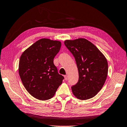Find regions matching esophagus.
I'll use <instances>...</instances> for the list:
<instances>
[{
	"mask_svg": "<svg viewBox=\"0 0 127 127\" xmlns=\"http://www.w3.org/2000/svg\"><path fill=\"white\" fill-rule=\"evenodd\" d=\"M64 77H65V80H67V78H68V76L67 75H65V76H64Z\"/></svg>",
	"mask_w": 127,
	"mask_h": 127,
	"instance_id": "1",
	"label": "esophagus"
}]
</instances>
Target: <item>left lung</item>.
Here are the masks:
<instances>
[{"instance_id": "8db88e82", "label": "left lung", "mask_w": 127, "mask_h": 127, "mask_svg": "<svg viewBox=\"0 0 127 127\" xmlns=\"http://www.w3.org/2000/svg\"><path fill=\"white\" fill-rule=\"evenodd\" d=\"M65 45L76 60L79 78L71 86L77 98L85 100L95 96L101 89L107 77V60L91 42L84 38L66 40Z\"/></svg>"}]
</instances>
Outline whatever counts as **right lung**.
<instances>
[{"label":"right lung","instance_id":"1","mask_svg":"<svg viewBox=\"0 0 127 127\" xmlns=\"http://www.w3.org/2000/svg\"><path fill=\"white\" fill-rule=\"evenodd\" d=\"M61 46L60 41L43 38L21 55L19 74L22 82L27 91L38 100L52 98L62 83L64 77L53 62Z\"/></svg>","mask_w":127,"mask_h":127}]
</instances>
